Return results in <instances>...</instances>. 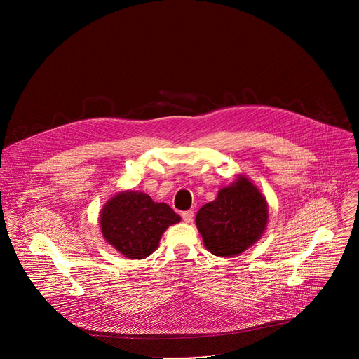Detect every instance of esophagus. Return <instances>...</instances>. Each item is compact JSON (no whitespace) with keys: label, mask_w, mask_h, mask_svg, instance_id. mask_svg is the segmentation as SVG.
Masks as SVG:
<instances>
[{"label":"esophagus","mask_w":359,"mask_h":359,"mask_svg":"<svg viewBox=\"0 0 359 359\" xmlns=\"http://www.w3.org/2000/svg\"><path fill=\"white\" fill-rule=\"evenodd\" d=\"M182 217H183V220L186 223H190L193 220V217H194V213H193V210H187V212L182 213Z\"/></svg>","instance_id":"1"}]
</instances>
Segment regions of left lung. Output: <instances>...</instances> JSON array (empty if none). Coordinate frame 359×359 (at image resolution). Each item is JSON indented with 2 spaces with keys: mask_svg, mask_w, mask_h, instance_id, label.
Segmentation results:
<instances>
[{
  "mask_svg": "<svg viewBox=\"0 0 359 359\" xmlns=\"http://www.w3.org/2000/svg\"><path fill=\"white\" fill-rule=\"evenodd\" d=\"M269 222V204L250 179L240 175L222 187L216 200L196 215L204 247L220 257H233L259 241Z\"/></svg>",
  "mask_w": 359,
  "mask_h": 359,
  "instance_id": "1",
  "label": "left lung"
}]
</instances>
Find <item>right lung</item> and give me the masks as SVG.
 Instances as JSON below:
<instances>
[{
    "mask_svg": "<svg viewBox=\"0 0 359 359\" xmlns=\"http://www.w3.org/2000/svg\"><path fill=\"white\" fill-rule=\"evenodd\" d=\"M102 236L125 257L142 260L159 245L162 234L180 222L166 203H155L142 191H119L109 198L99 217Z\"/></svg>",
    "mask_w": 359,
    "mask_h": 359,
    "instance_id": "right-lung-1",
    "label": "right lung"
}]
</instances>
